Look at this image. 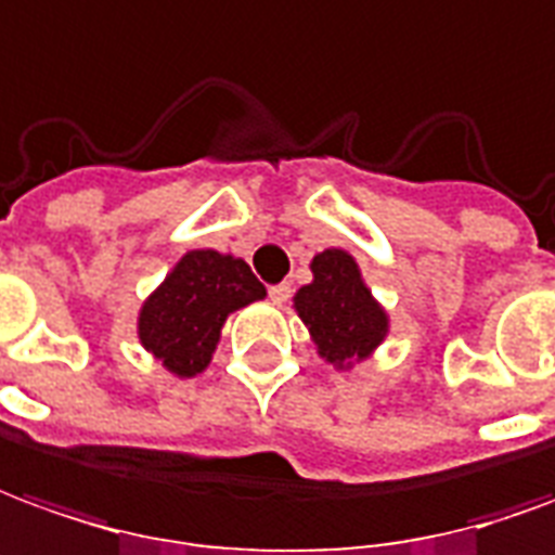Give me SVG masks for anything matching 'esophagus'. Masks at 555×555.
<instances>
[{"label":"esophagus","mask_w":555,"mask_h":555,"mask_svg":"<svg viewBox=\"0 0 555 555\" xmlns=\"http://www.w3.org/2000/svg\"><path fill=\"white\" fill-rule=\"evenodd\" d=\"M289 293H293V286H289V284L269 286V298L274 301V305H284L286 298H289Z\"/></svg>","instance_id":"1"}]
</instances>
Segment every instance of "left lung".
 <instances>
[{"label": "left lung", "instance_id": "obj_1", "mask_svg": "<svg viewBox=\"0 0 555 555\" xmlns=\"http://www.w3.org/2000/svg\"><path fill=\"white\" fill-rule=\"evenodd\" d=\"M313 281L293 298L322 359L347 371L364 361L388 334V313L371 296L356 259L328 247L310 262Z\"/></svg>", "mask_w": 555, "mask_h": 555}]
</instances>
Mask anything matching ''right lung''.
I'll return each instance as SVG.
<instances>
[{
  "mask_svg": "<svg viewBox=\"0 0 555 555\" xmlns=\"http://www.w3.org/2000/svg\"><path fill=\"white\" fill-rule=\"evenodd\" d=\"M266 298L245 259L218 250H188L164 284L145 298L137 334L155 359L176 376L203 373L233 310Z\"/></svg>",
  "mask_w": 555,
  "mask_h": 555,
  "instance_id": "right-lung-1",
  "label": "right lung"
}]
</instances>
